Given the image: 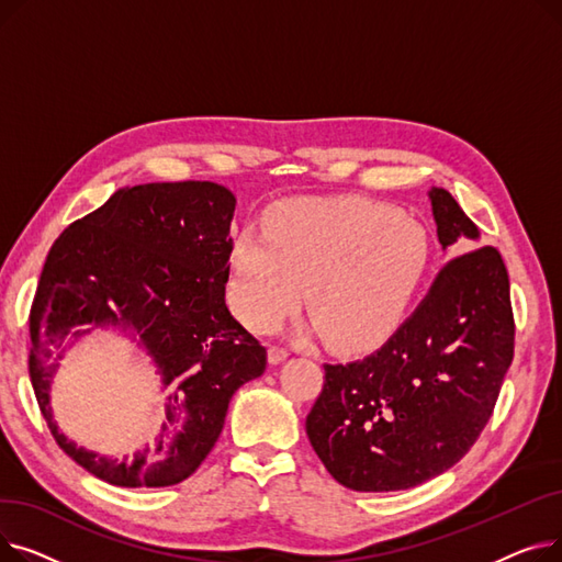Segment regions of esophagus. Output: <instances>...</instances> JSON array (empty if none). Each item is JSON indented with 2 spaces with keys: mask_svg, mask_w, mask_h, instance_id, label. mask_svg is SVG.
<instances>
[{
  "mask_svg": "<svg viewBox=\"0 0 562 562\" xmlns=\"http://www.w3.org/2000/svg\"><path fill=\"white\" fill-rule=\"evenodd\" d=\"M289 358V350L282 346H269V362L271 364H280Z\"/></svg>",
  "mask_w": 562,
  "mask_h": 562,
  "instance_id": "1",
  "label": "esophagus"
}]
</instances>
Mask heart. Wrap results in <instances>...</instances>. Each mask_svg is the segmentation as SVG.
<instances>
[{"label": "heart", "mask_w": 562, "mask_h": 562, "mask_svg": "<svg viewBox=\"0 0 562 562\" xmlns=\"http://www.w3.org/2000/svg\"><path fill=\"white\" fill-rule=\"evenodd\" d=\"M430 261L426 227L364 198H291L273 204L261 232L234 234L229 301L252 330H271L299 305L330 346L362 350L407 312Z\"/></svg>", "instance_id": "b5f03b06"}]
</instances>
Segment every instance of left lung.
Wrapping results in <instances>:
<instances>
[{
  "label": "left lung",
  "mask_w": 562,
  "mask_h": 562,
  "mask_svg": "<svg viewBox=\"0 0 562 562\" xmlns=\"http://www.w3.org/2000/svg\"><path fill=\"white\" fill-rule=\"evenodd\" d=\"M451 259L426 299L371 356L323 364L326 382L305 428L337 483L356 492L422 485L451 469L485 428L513 362L515 321L506 263L477 248L479 227L456 198L428 191Z\"/></svg>",
  "instance_id": "left-lung-1"
}]
</instances>
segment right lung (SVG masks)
I'll return each mask as SVG.
<instances>
[{"label": "right lung", "instance_id": "add662e5", "mask_svg": "<svg viewBox=\"0 0 562 562\" xmlns=\"http://www.w3.org/2000/svg\"><path fill=\"white\" fill-rule=\"evenodd\" d=\"M236 198L214 182L117 189L54 241L29 316V375L61 447L117 487L182 483L210 456L234 392L266 369V348L225 303ZM115 329L151 356L165 392V424L132 457L77 448L57 430L48 392L66 345Z\"/></svg>", "mask_w": 562, "mask_h": 562}]
</instances>
